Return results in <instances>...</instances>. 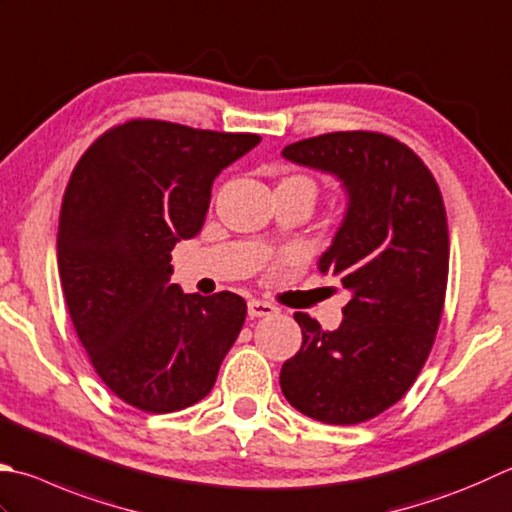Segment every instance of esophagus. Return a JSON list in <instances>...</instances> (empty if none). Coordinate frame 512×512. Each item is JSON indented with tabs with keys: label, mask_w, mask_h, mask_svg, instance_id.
I'll return each mask as SVG.
<instances>
[{
	"label": "esophagus",
	"mask_w": 512,
	"mask_h": 512,
	"mask_svg": "<svg viewBox=\"0 0 512 512\" xmlns=\"http://www.w3.org/2000/svg\"><path fill=\"white\" fill-rule=\"evenodd\" d=\"M279 308L268 304V302H259V299H250L248 302V315L250 317H270V315H277Z\"/></svg>",
	"instance_id": "1"
}]
</instances>
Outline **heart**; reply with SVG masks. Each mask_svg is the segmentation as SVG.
<instances>
[{"instance_id": "1", "label": "heart", "mask_w": 512, "mask_h": 512, "mask_svg": "<svg viewBox=\"0 0 512 512\" xmlns=\"http://www.w3.org/2000/svg\"><path fill=\"white\" fill-rule=\"evenodd\" d=\"M282 184H290V186H302V188H306V190H310V193L315 195V182L310 177H304V175H290V177H286Z\"/></svg>"}]
</instances>
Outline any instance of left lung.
<instances>
[{
  "label": "left lung",
  "instance_id": "obj_1",
  "mask_svg": "<svg viewBox=\"0 0 512 512\" xmlns=\"http://www.w3.org/2000/svg\"><path fill=\"white\" fill-rule=\"evenodd\" d=\"M282 155L346 188V217L319 270L342 282L350 302L337 330L295 313L304 342L279 384L317 422H368L408 393L433 348L448 282L444 199L422 159L384 133H326Z\"/></svg>",
  "mask_w": 512,
  "mask_h": 512
}]
</instances>
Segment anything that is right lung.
Returning <instances> with one entry per match:
<instances>
[{
  "mask_svg": "<svg viewBox=\"0 0 512 512\" xmlns=\"http://www.w3.org/2000/svg\"><path fill=\"white\" fill-rule=\"evenodd\" d=\"M262 137L130 119L68 179L57 266L70 319L102 382L146 413L204 399L246 319L235 293L186 295L170 250L204 226L210 186Z\"/></svg>",
  "mask_w": 512,
  "mask_h": 512,
  "instance_id": "obj_1",
  "label": "right lung"
}]
</instances>
